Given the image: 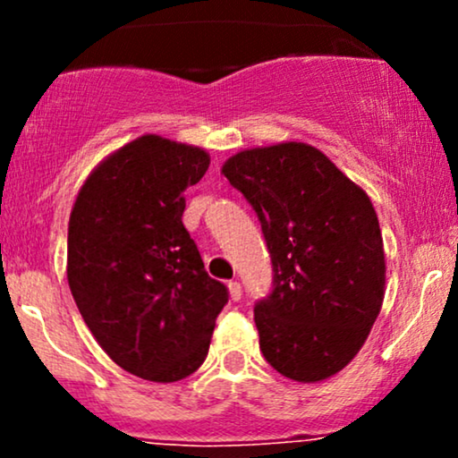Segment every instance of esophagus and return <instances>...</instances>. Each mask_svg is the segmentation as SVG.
Here are the masks:
<instances>
[{
	"label": "esophagus",
	"mask_w": 458,
	"mask_h": 458,
	"mask_svg": "<svg viewBox=\"0 0 458 458\" xmlns=\"http://www.w3.org/2000/svg\"><path fill=\"white\" fill-rule=\"evenodd\" d=\"M228 295L233 301H239L241 299V284L239 282H228Z\"/></svg>",
	"instance_id": "34e87169"
}]
</instances>
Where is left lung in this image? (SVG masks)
<instances>
[{
  "label": "left lung",
  "mask_w": 458,
  "mask_h": 458,
  "mask_svg": "<svg viewBox=\"0 0 458 458\" xmlns=\"http://www.w3.org/2000/svg\"><path fill=\"white\" fill-rule=\"evenodd\" d=\"M222 174L259 215L273 262L254 320L265 360L286 379L338 375L364 346L386 295V251L370 198L314 146L236 152Z\"/></svg>",
  "instance_id": "8db88e82"
}]
</instances>
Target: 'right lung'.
<instances>
[{"label": "right lung", "mask_w": 458, "mask_h": 458, "mask_svg": "<svg viewBox=\"0 0 458 458\" xmlns=\"http://www.w3.org/2000/svg\"><path fill=\"white\" fill-rule=\"evenodd\" d=\"M208 163L204 148L146 133L105 157L72 204V299L105 353L141 379L196 372L228 301L182 225V191Z\"/></svg>", "instance_id": "obj_1"}]
</instances>
